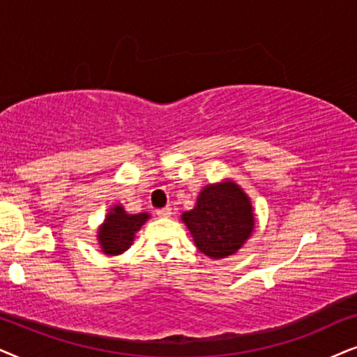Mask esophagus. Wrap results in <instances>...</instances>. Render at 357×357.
<instances>
[{
    "label": "esophagus",
    "mask_w": 357,
    "mask_h": 357,
    "mask_svg": "<svg viewBox=\"0 0 357 357\" xmlns=\"http://www.w3.org/2000/svg\"><path fill=\"white\" fill-rule=\"evenodd\" d=\"M171 213H173L171 212V207H163V208H158V211H156V215L161 218H168Z\"/></svg>",
    "instance_id": "34e87169"
}]
</instances>
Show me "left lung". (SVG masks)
I'll use <instances>...</instances> for the list:
<instances>
[{"label":"left lung","instance_id":"8db88e82","mask_svg":"<svg viewBox=\"0 0 357 357\" xmlns=\"http://www.w3.org/2000/svg\"><path fill=\"white\" fill-rule=\"evenodd\" d=\"M181 220L191 231L197 250L213 259L236 253L255 228L250 197L228 179L204 188L196 207L184 212Z\"/></svg>","mask_w":357,"mask_h":357}]
</instances>
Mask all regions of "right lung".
I'll list each match as a JSON object with an SVG mask.
<instances>
[{
    "instance_id": "1",
    "label": "right lung",
    "mask_w": 357,
    "mask_h": 357,
    "mask_svg": "<svg viewBox=\"0 0 357 357\" xmlns=\"http://www.w3.org/2000/svg\"><path fill=\"white\" fill-rule=\"evenodd\" d=\"M149 218L150 215L146 212L130 215L123 211L121 204L109 208L104 223L98 230V240L102 253L116 256L129 250L130 245L134 243L135 234Z\"/></svg>"
}]
</instances>
